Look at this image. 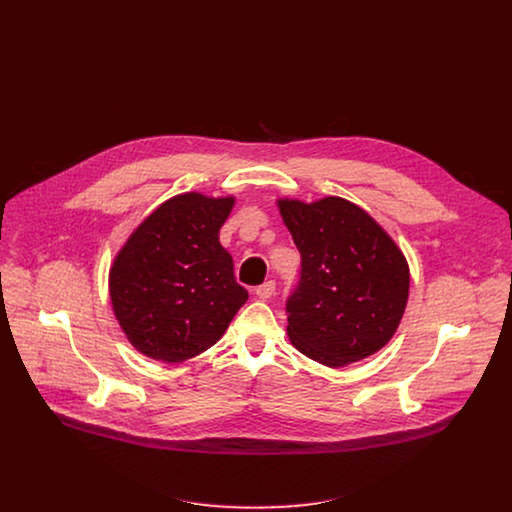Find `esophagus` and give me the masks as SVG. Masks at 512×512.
I'll use <instances>...</instances> for the list:
<instances>
[{
  "mask_svg": "<svg viewBox=\"0 0 512 512\" xmlns=\"http://www.w3.org/2000/svg\"><path fill=\"white\" fill-rule=\"evenodd\" d=\"M276 293V282L274 280H268V282H264L262 286H258L256 288V295H258V299H270L272 295Z\"/></svg>",
  "mask_w": 512,
  "mask_h": 512,
  "instance_id": "esophagus-1",
  "label": "esophagus"
}]
</instances>
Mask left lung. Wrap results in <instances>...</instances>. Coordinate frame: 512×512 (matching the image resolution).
I'll list each match as a JSON object with an SVG mask.
<instances>
[{
	"mask_svg": "<svg viewBox=\"0 0 512 512\" xmlns=\"http://www.w3.org/2000/svg\"><path fill=\"white\" fill-rule=\"evenodd\" d=\"M301 254L299 286L288 299L293 347L339 368L380 351L396 333L410 290L406 256L355 203L278 199Z\"/></svg>",
	"mask_w": 512,
	"mask_h": 512,
	"instance_id": "8db88e82",
	"label": "left lung"
}]
</instances>
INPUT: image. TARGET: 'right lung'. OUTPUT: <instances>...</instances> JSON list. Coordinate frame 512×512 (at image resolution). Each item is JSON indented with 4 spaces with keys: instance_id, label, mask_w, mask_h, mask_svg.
Instances as JSON below:
<instances>
[{
    "instance_id": "add662e5",
    "label": "right lung",
    "mask_w": 512,
    "mask_h": 512,
    "mask_svg": "<svg viewBox=\"0 0 512 512\" xmlns=\"http://www.w3.org/2000/svg\"><path fill=\"white\" fill-rule=\"evenodd\" d=\"M234 197L183 193L138 224L114 258L108 288L128 341L177 365L213 347L248 292L236 284L219 230Z\"/></svg>"
}]
</instances>
